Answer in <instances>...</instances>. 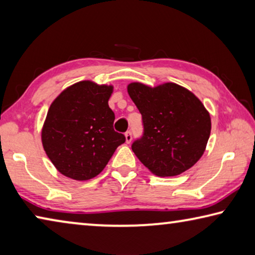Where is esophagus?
I'll use <instances>...</instances> for the list:
<instances>
[{"label":"esophagus","mask_w":255,"mask_h":255,"mask_svg":"<svg viewBox=\"0 0 255 255\" xmlns=\"http://www.w3.org/2000/svg\"><path fill=\"white\" fill-rule=\"evenodd\" d=\"M125 136H126V143H130L131 139H132V135H131V131H127L125 133Z\"/></svg>","instance_id":"34e87169"}]
</instances>
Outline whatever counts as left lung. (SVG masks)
I'll use <instances>...</instances> for the list:
<instances>
[{"mask_svg": "<svg viewBox=\"0 0 255 255\" xmlns=\"http://www.w3.org/2000/svg\"><path fill=\"white\" fill-rule=\"evenodd\" d=\"M141 115L143 135L131 144L139 161L158 176H174L195 165L210 136L208 111L195 94L174 83L128 85Z\"/></svg>", "mask_w": 255, "mask_h": 255, "instance_id": "left-lung-1", "label": "left lung"}]
</instances>
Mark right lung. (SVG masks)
Listing matches in <instances>:
<instances>
[{
    "mask_svg": "<svg viewBox=\"0 0 255 255\" xmlns=\"http://www.w3.org/2000/svg\"><path fill=\"white\" fill-rule=\"evenodd\" d=\"M112 86L79 82L51 103L42 128V146L60 173L89 180L105 169L116 148L126 141L115 131L108 100Z\"/></svg>",
    "mask_w": 255,
    "mask_h": 255,
    "instance_id": "right-lung-1",
    "label": "right lung"
}]
</instances>
